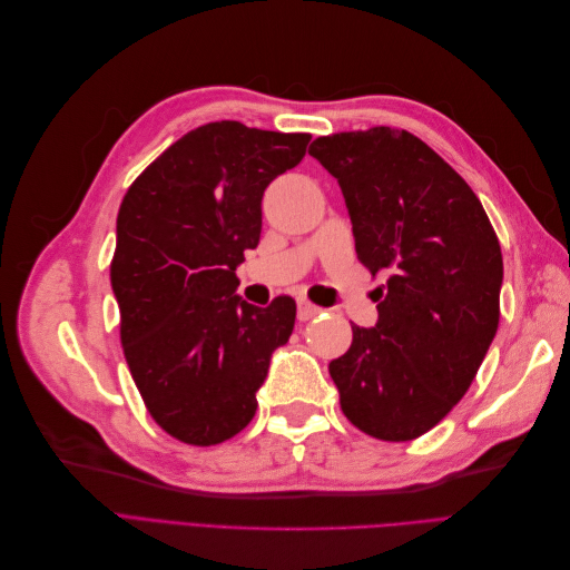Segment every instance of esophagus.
Here are the masks:
<instances>
[{"label":"esophagus","mask_w":570,"mask_h":570,"mask_svg":"<svg viewBox=\"0 0 570 570\" xmlns=\"http://www.w3.org/2000/svg\"><path fill=\"white\" fill-rule=\"evenodd\" d=\"M321 312H323V308L316 306V304H312L308 299H299V302H297V318H299V321L314 318V316H318Z\"/></svg>","instance_id":"obj_1"}]
</instances>
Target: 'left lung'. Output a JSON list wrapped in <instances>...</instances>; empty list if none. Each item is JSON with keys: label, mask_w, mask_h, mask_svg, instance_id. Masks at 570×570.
Listing matches in <instances>:
<instances>
[{"label": "left lung", "mask_w": 570, "mask_h": 570, "mask_svg": "<svg viewBox=\"0 0 570 570\" xmlns=\"http://www.w3.org/2000/svg\"><path fill=\"white\" fill-rule=\"evenodd\" d=\"M356 256L387 273L375 327L352 325L331 361L340 406L385 442L416 440L471 387L499 325L504 264L492 223L456 170L416 135L377 126L318 137Z\"/></svg>", "instance_id": "8db88e82"}]
</instances>
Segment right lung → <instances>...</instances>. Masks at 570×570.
Listing matches in <instances>:
<instances>
[{
  "instance_id": "add662e5",
  "label": "right lung",
  "mask_w": 570,
  "mask_h": 570,
  "mask_svg": "<svg viewBox=\"0 0 570 570\" xmlns=\"http://www.w3.org/2000/svg\"><path fill=\"white\" fill-rule=\"evenodd\" d=\"M308 140L216 120L170 145L120 202V344L151 419L185 444L247 428L271 354L295 327V299L247 304L235 268L258 245L264 189L304 159Z\"/></svg>"
}]
</instances>
